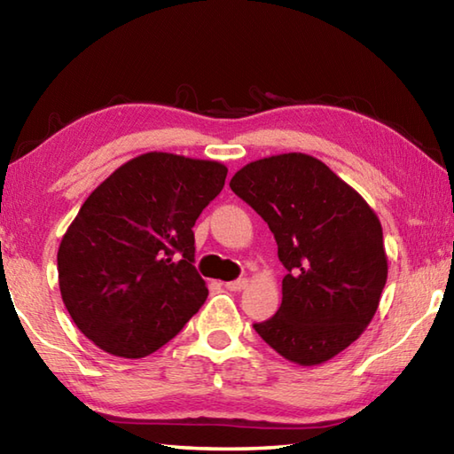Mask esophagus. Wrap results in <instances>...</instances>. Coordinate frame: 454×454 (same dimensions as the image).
I'll return each mask as SVG.
<instances>
[{
    "mask_svg": "<svg viewBox=\"0 0 454 454\" xmlns=\"http://www.w3.org/2000/svg\"><path fill=\"white\" fill-rule=\"evenodd\" d=\"M226 286V290H230V292H242L246 286H248V279L246 278H240V279H234V282H228V284H224Z\"/></svg>",
    "mask_w": 454,
    "mask_h": 454,
    "instance_id": "obj_1",
    "label": "esophagus"
}]
</instances>
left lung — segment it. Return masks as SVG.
<instances>
[{
	"label": "left lung",
	"mask_w": 454,
	"mask_h": 454,
	"mask_svg": "<svg viewBox=\"0 0 454 454\" xmlns=\"http://www.w3.org/2000/svg\"><path fill=\"white\" fill-rule=\"evenodd\" d=\"M230 188L270 226L287 270L282 306L254 329L294 364L335 357L373 319L387 282L377 214L332 168L301 153L246 164Z\"/></svg>",
	"instance_id": "1"
}]
</instances>
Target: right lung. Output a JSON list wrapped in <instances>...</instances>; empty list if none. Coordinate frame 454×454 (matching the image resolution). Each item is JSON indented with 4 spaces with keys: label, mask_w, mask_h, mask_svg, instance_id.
Masks as SVG:
<instances>
[{
    "label": "right lung",
    "mask_w": 454,
    "mask_h": 454,
    "mask_svg": "<svg viewBox=\"0 0 454 454\" xmlns=\"http://www.w3.org/2000/svg\"><path fill=\"white\" fill-rule=\"evenodd\" d=\"M226 175L216 160L146 153L89 194L57 271L65 308L97 348L151 356L200 309L208 287L194 268L192 226Z\"/></svg>",
    "instance_id": "obj_1"
}]
</instances>
